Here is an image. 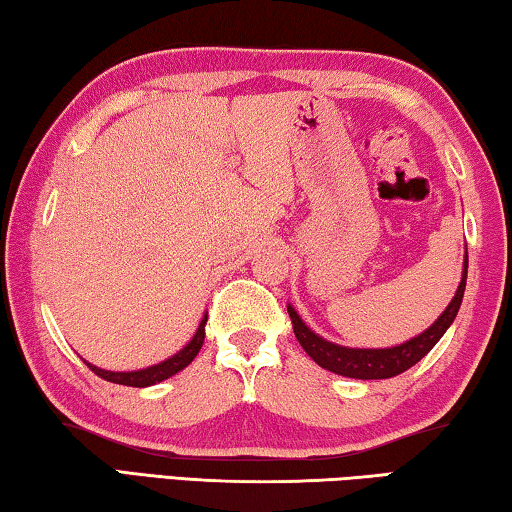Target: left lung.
Returning <instances> with one entry per match:
<instances>
[{"mask_svg": "<svg viewBox=\"0 0 512 512\" xmlns=\"http://www.w3.org/2000/svg\"><path fill=\"white\" fill-rule=\"evenodd\" d=\"M465 280H467V255L463 264V277L461 284H458L456 296L449 302V307L440 314V318L433 323L427 332H422L415 339L406 341L397 348L388 350H354V348H341V345H334L325 339H320L318 334L311 332V329L302 323L296 309L289 307V316L293 323V332H296V339L300 341L302 348L314 359L320 368L332 370L336 375L352 377V379H388L395 375H402L404 370L415 366L424 354H427L433 345L440 341V336L447 332V327L454 323V318L461 309L463 302V291H465Z\"/></svg>", "mask_w": 512, "mask_h": 512, "instance_id": "obj_1", "label": "left lung"}]
</instances>
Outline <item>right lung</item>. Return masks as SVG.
<instances>
[{
	"instance_id": "1",
	"label": "right lung",
	"mask_w": 512,
	"mask_h": 512,
	"mask_svg": "<svg viewBox=\"0 0 512 512\" xmlns=\"http://www.w3.org/2000/svg\"><path fill=\"white\" fill-rule=\"evenodd\" d=\"M205 323H207V316L201 320V325H198L194 339L189 341L178 354H173L171 359L158 363V366H151V368H144V370H135V372H110V370H101L97 366H90V363H88V368L94 372V375H99L101 379H106V381H112V384L133 386V388L153 386V384H158V381H162V379L176 375V372L187 368L189 363L194 361L198 350L203 348Z\"/></svg>"
}]
</instances>
